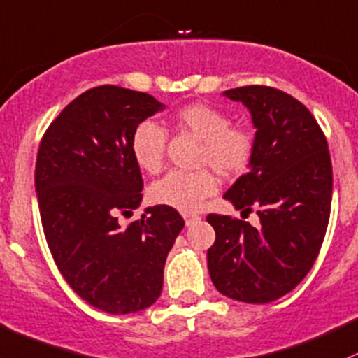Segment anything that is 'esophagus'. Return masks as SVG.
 <instances>
[{
    "label": "esophagus",
    "mask_w": 358,
    "mask_h": 358,
    "mask_svg": "<svg viewBox=\"0 0 358 358\" xmlns=\"http://www.w3.org/2000/svg\"><path fill=\"white\" fill-rule=\"evenodd\" d=\"M199 220H201V217H199V215H194V213H186V215H184V222H186L187 227L196 224V222H199Z\"/></svg>",
    "instance_id": "34e87169"
}]
</instances>
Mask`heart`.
Returning a JSON list of instances; mask_svg holds the SVG:
<instances>
[{"label":"heart","instance_id":"heart-1","mask_svg":"<svg viewBox=\"0 0 358 358\" xmlns=\"http://www.w3.org/2000/svg\"><path fill=\"white\" fill-rule=\"evenodd\" d=\"M180 129L193 133L205 141L201 164H211L224 178H237L251 164L255 155V138L244 128L230 126L225 113L208 103H189L174 114ZM167 133L152 119L138 122L131 134V153L141 171L157 174L164 165ZM218 189V179L208 169L194 172L172 171L152 184L150 199L155 205L169 206L184 213L201 208L203 201Z\"/></svg>","mask_w":358,"mask_h":358}]
</instances>
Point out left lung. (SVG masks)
<instances>
[{
	"instance_id": "8db88e82",
	"label": "left lung",
	"mask_w": 358,
	"mask_h": 358,
	"mask_svg": "<svg viewBox=\"0 0 358 358\" xmlns=\"http://www.w3.org/2000/svg\"><path fill=\"white\" fill-rule=\"evenodd\" d=\"M224 97L251 114L255 155L224 194L236 210L255 206L259 225L208 215L217 239L208 271L220 294L268 303L302 282L319 255L333 196L328 143L303 103L271 87H239Z\"/></svg>"
}]
</instances>
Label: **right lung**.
<instances>
[{
    "label": "right lung",
    "mask_w": 358,
    "mask_h": 358,
    "mask_svg": "<svg viewBox=\"0 0 358 358\" xmlns=\"http://www.w3.org/2000/svg\"><path fill=\"white\" fill-rule=\"evenodd\" d=\"M164 109L143 92L95 87L68 103L41 141L36 193L49 251L68 285L103 313H138L160 297L165 259L184 227L160 205L126 229L117 222L143 198L134 126Z\"/></svg>",
    "instance_id": "add662e5"
}]
</instances>
